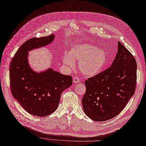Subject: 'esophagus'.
Segmentation results:
<instances>
[{
    "label": "esophagus",
    "instance_id": "1",
    "mask_svg": "<svg viewBox=\"0 0 146 146\" xmlns=\"http://www.w3.org/2000/svg\"><path fill=\"white\" fill-rule=\"evenodd\" d=\"M73 82L74 83L80 82V79L78 76H74L73 77Z\"/></svg>",
    "mask_w": 146,
    "mask_h": 146
}]
</instances>
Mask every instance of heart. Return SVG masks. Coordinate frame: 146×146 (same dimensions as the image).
<instances>
[{
	"instance_id": "1",
	"label": "heart",
	"mask_w": 146,
	"mask_h": 146,
	"mask_svg": "<svg viewBox=\"0 0 146 146\" xmlns=\"http://www.w3.org/2000/svg\"><path fill=\"white\" fill-rule=\"evenodd\" d=\"M96 47L89 44L74 46L68 55H64L63 62L68 67L73 68V61H78V67L84 74L94 76L102 71L108 59V55L104 48Z\"/></svg>"
}]
</instances>
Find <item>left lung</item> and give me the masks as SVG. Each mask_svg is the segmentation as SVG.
Returning <instances> with one entry per match:
<instances>
[{
	"instance_id": "obj_1",
	"label": "left lung",
	"mask_w": 146,
	"mask_h": 146,
	"mask_svg": "<svg viewBox=\"0 0 146 146\" xmlns=\"http://www.w3.org/2000/svg\"><path fill=\"white\" fill-rule=\"evenodd\" d=\"M137 67L133 55L118 41L111 66L85 80L82 103L86 115L104 121L119 114L135 91Z\"/></svg>"
}]
</instances>
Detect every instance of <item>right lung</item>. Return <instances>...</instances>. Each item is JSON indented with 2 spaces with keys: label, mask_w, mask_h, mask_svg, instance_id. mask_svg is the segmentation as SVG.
I'll return each mask as SVG.
<instances>
[{
  "label": "right lung",
  "mask_w": 146,
  "mask_h": 146,
  "mask_svg": "<svg viewBox=\"0 0 146 146\" xmlns=\"http://www.w3.org/2000/svg\"><path fill=\"white\" fill-rule=\"evenodd\" d=\"M54 35L32 38L21 45L10 64V89L14 98L29 114L45 117L57 109L62 91L72 85L71 76L52 69L37 73L28 62V52L46 46L53 40Z\"/></svg>",
  "instance_id": "1"
}]
</instances>
